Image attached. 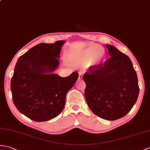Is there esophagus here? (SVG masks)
Instances as JSON below:
<instances>
[{"label":"esophagus","mask_w":150,"mask_h":150,"mask_svg":"<svg viewBox=\"0 0 150 150\" xmlns=\"http://www.w3.org/2000/svg\"><path fill=\"white\" fill-rule=\"evenodd\" d=\"M78 79H79V80H82V75L81 74H79Z\"/></svg>","instance_id":"34e87169"}]
</instances>
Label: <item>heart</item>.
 <instances>
[{"label":"heart","mask_w":150,"mask_h":150,"mask_svg":"<svg viewBox=\"0 0 150 150\" xmlns=\"http://www.w3.org/2000/svg\"><path fill=\"white\" fill-rule=\"evenodd\" d=\"M105 52L98 45H90L81 52H71L68 59L73 64H88V67L96 66L102 61Z\"/></svg>","instance_id":"heart-1"}]
</instances>
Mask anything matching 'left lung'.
<instances>
[{
    "label": "left lung",
    "mask_w": 150,
    "mask_h": 150,
    "mask_svg": "<svg viewBox=\"0 0 150 150\" xmlns=\"http://www.w3.org/2000/svg\"><path fill=\"white\" fill-rule=\"evenodd\" d=\"M106 47L110 57L103 65L89 68L83 76L84 95L94 114L113 121L130 112L137 100L139 88L130 58L112 45Z\"/></svg>",
    "instance_id": "obj_1"
}]
</instances>
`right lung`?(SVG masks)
Wrapping results in <instances>:
<instances>
[{
  "label": "right lung",
  "instance_id": "obj_1",
  "mask_svg": "<svg viewBox=\"0 0 150 150\" xmlns=\"http://www.w3.org/2000/svg\"><path fill=\"white\" fill-rule=\"evenodd\" d=\"M65 41L40 43L20 56L11 81L13 101L20 112L38 122L57 117L63 110L66 96L79 77L53 74L59 64Z\"/></svg>",
  "mask_w": 150,
  "mask_h": 150
}]
</instances>
